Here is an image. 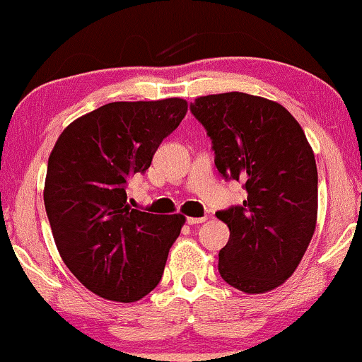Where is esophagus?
<instances>
[{
  "label": "esophagus",
  "mask_w": 362,
  "mask_h": 362,
  "mask_svg": "<svg viewBox=\"0 0 362 362\" xmlns=\"http://www.w3.org/2000/svg\"><path fill=\"white\" fill-rule=\"evenodd\" d=\"M206 223V217H187V224L190 226H197Z\"/></svg>",
  "instance_id": "esophagus-1"
}]
</instances>
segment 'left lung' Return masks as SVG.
Masks as SVG:
<instances>
[{"label": "left lung", "instance_id": "8db88e82", "mask_svg": "<svg viewBox=\"0 0 362 362\" xmlns=\"http://www.w3.org/2000/svg\"><path fill=\"white\" fill-rule=\"evenodd\" d=\"M195 119L212 139L214 163L243 182L241 206L217 212L229 228L219 273L245 293H264L291 276L317 224V165L305 133L281 104L245 93L197 98Z\"/></svg>", "mask_w": 362, "mask_h": 362}]
</instances>
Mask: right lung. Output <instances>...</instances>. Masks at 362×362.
Returning a JSON list of instances; mask_svg holds the SVG:
<instances>
[{
    "mask_svg": "<svg viewBox=\"0 0 362 362\" xmlns=\"http://www.w3.org/2000/svg\"><path fill=\"white\" fill-rule=\"evenodd\" d=\"M185 112L180 98L110 103L81 116L57 139L47 167L45 211L64 263L99 297L136 302L162 280L185 217L133 209L126 184L146 172Z\"/></svg>",
    "mask_w": 362,
    "mask_h": 362,
    "instance_id": "add662e5",
    "label": "right lung"
}]
</instances>
